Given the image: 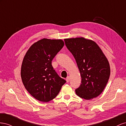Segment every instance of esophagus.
I'll list each match as a JSON object with an SVG mask.
<instances>
[{"label":"esophagus","instance_id":"1","mask_svg":"<svg viewBox=\"0 0 126 126\" xmlns=\"http://www.w3.org/2000/svg\"><path fill=\"white\" fill-rule=\"evenodd\" d=\"M70 77H67L66 78V82H69L70 81Z\"/></svg>","mask_w":126,"mask_h":126}]
</instances>
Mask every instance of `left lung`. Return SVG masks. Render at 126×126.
<instances>
[{
    "label": "left lung",
    "mask_w": 126,
    "mask_h": 126,
    "mask_svg": "<svg viewBox=\"0 0 126 126\" xmlns=\"http://www.w3.org/2000/svg\"><path fill=\"white\" fill-rule=\"evenodd\" d=\"M67 48L76 61L81 76V84L75 89L81 98L90 100L99 95L108 82L110 68L99 46L83 37L64 39Z\"/></svg>",
    "instance_id": "1"
}]
</instances>
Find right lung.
Returning <instances> with one entry per match:
<instances>
[{"label": "right lung", "mask_w": 126, "mask_h": 126, "mask_svg": "<svg viewBox=\"0 0 126 126\" xmlns=\"http://www.w3.org/2000/svg\"><path fill=\"white\" fill-rule=\"evenodd\" d=\"M64 45L61 39L43 38L32 45L24 56L21 80L27 91L39 101L47 102L55 98L66 82L52 65Z\"/></svg>", "instance_id": "add662e5"}]
</instances>
